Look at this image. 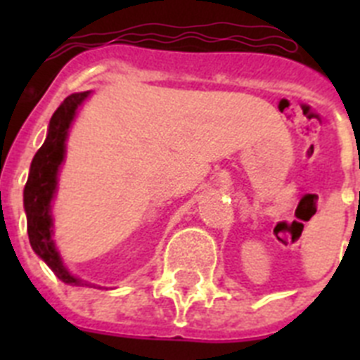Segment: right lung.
<instances>
[{
    "instance_id": "obj_1",
    "label": "right lung",
    "mask_w": 360,
    "mask_h": 360,
    "mask_svg": "<svg viewBox=\"0 0 360 360\" xmlns=\"http://www.w3.org/2000/svg\"><path fill=\"white\" fill-rule=\"evenodd\" d=\"M91 91L72 94L56 110L49 124L43 146L32 158L30 173L23 191V205L27 212V231L32 250L52 269L53 274L66 285L73 287H95L73 276L59 254L53 241L52 202L57 193V178L66 157V141L79 108L90 97ZM104 288V287H98Z\"/></svg>"
}]
</instances>
